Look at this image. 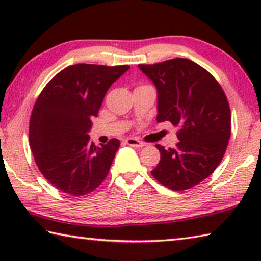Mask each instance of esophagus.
<instances>
[{"label":"esophagus","mask_w":261,"mask_h":261,"mask_svg":"<svg viewBox=\"0 0 261 261\" xmlns=\"http://www.w3.org/2000/svg\"><path fill=\"white\" fill-rule=\"evenodd\" d=\"M125 144L129 145V146H131V147H143V146H145L144 143H141L140 140L136 139V138H127L125 140Z\"/></svg>","instance_id":"1"}]
</instances>
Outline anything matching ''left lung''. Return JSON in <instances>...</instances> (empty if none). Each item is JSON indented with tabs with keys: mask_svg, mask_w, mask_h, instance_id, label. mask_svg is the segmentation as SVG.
<instances>
[{
	"mask_svg": "<svg viewBox=\"0 0 261 261\" xmlns=\"http://www.w3.org/2000/svg\"><path fill=\"white\" fill-rule=\"evenodd\" d=\"M158 88V122L177 127L174 148L156 145L160 162L151 173L174 191L188 190L206 179L226 153L231 134V112L219 82L188 59L139 64Z\"/></svg>",
	"mask_w": 261,
	"mask_h": 261,
	"instance_id": "obj_1",
	"label": "left lung"
}]
</instances>
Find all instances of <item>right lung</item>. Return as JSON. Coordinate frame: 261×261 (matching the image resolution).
Instances as JSON below:
<instances>
[{
	"instance_id": "obj_1",
	"label": "right lung",
	"mask_w": 261,
	"mask_h": 261,
	"mask_svg": "<svg viewBox=\"0 0 261 261\" xmlns=\"http://www.w3.org/2000/svg\"><path fill=\"white\" fill-rule=\"evenodd\" d=\"M129 69V65H70L39 94L30 118V147L40 173L60 191L85 196L107 177L120 140L95 146L87 132L106 92Z\"/></svg>"
}]
</instances>
